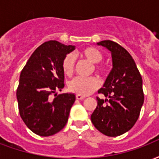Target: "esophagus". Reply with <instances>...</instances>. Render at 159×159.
Instances as JSON below:
<instances>
[{
    "label": "esophagus",
    "instance_id": "esophagus-1",
    "mask_svg": "<svg viewBox=\"0 0 159 159\" xmlns=\"http://www.w3.org/2000/svg\"><path fill=\"white\" fill-rule=\"evenodd\" d=\"M76 98L77 99V100H82V99L85 98V96H82V95H76Z\"/></svg>",
    "mask_w": 159,
    "mask_h": 159
}]
</instances>
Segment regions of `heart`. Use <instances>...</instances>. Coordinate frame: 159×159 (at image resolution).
<instances>
[{"label":"heart","mask_w":159,"mask_h":159,"mask_svg":"<svg viewBox=\"0 0 159 159\" xmlns=\"http://www.w3.org/2000/svg\"><path fill=\"white\" fill-rule=\"evenodd\" d=\"M81 55L87 58L93 63H99L102 60V54L95 47H87L81 52ZM61 66L64 73L66 75L72 74L75 67V57L72 53L66 54L62 59ZM95 71L99 73H102L105 69L102 66L96 64ZM99 87V81L94 77H76L71 80L68 84L69 90L78 95L87 96L98 89Z\"/></svg>","instance_id":"heart-1"}]
</instances>
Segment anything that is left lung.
<instances>
[{
    "label": "left lung",
    "mask_w": 159,
    "mask_h": 159,
    "mask_svg": "<svg viewBox=\"0 0 159 159\" xmlns=\"http://www.w3.org/2000/svg\"><path fill=\"white\" fill-rule=\"evenodd\" d=\"M98 45L111 52L112 69L97 98L98 106L91 116L99 132L108 137L122 135L133 128L144 102L143 80L135 61L128 52L117 42L102 41Z\"/></svg>",
    "instance_id": "left-lung-1"
}]
</instances>
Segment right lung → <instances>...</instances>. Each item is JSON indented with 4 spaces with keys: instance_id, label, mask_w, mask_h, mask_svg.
<instances>
[{
    "instance_id": "add662e5",
    "label": "right lung",
    "mask_w": 159,
    "mask_h": 159,
    "mask_svg": "<svg viewBox=\"0 0 159 159\" xmlns=\"http://www.w3.org/2000/svg\"><path fill=\"white\" fill-rule=\"evenodd\" d=\"M74 49V46L57 41L44 42L20 72L16 89L19 113L26 127L39 136H52L67 123L76 97L72 93L57 95L56 92L65 85L62 59Z\"/></svg>"
}]
</instances>
